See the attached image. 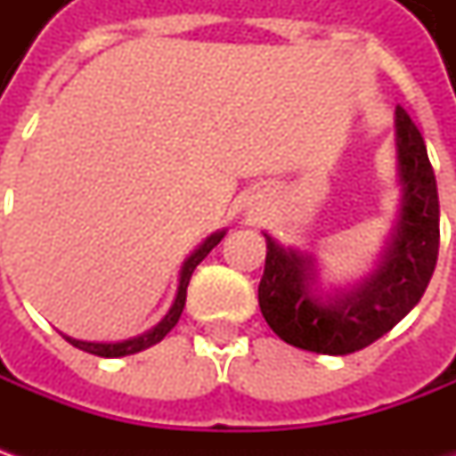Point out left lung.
I'll list each match as a JSON object with an SVG mask.
<instances>
[{"label":"left lung","mask_w":456,"mask_h":456,"mask_svg":"<svg viewBox=\"0 0 456 456\" xmlns=\"http://www.w3.org/2000/svg\"><path fill=\"white\" fill-rule=\"evenodd\" d=\"M401 213L378 266L347 289H320L314 256L269 233L258 306L273 332L294 347L347 355L394 330L429 287L439 256V195L424 136L395 106Z\"/></svg>","instance_id":"1"}]
</instances>
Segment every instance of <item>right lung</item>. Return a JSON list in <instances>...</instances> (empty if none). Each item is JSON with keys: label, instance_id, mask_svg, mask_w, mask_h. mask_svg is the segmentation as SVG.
<instances>
[{"label": "right lung", "instance_id": "add662e5", "mask_svg": "<svg viewBox=\"0 0 456 456\" xmlns=\"http://www.w3.org/2000/svg\"><path fill=\"white\" fill-rule=\"evenodd\" d=\"M223 236H225V231H216V233H210V236L205 238L192 254L184 258L183 269H180V279H177V294H175V302H172V306H169V312L162 317V322H157L151 330L142 332V335H136V338H129V340H118V342H88V340L68 338V335H62V338L70 342L73 347L86 350V353L98 355V358H124V355L142 353V350H147V347H151V345H157L159 340H165L167 332L177 324L180 314H183L184 299H187V284H190V276H192V272H195V266H198L202 258L218 246L220 238Z\"/></svg>", "mask_w": 456, "mask_h": 456}]
</instances>
